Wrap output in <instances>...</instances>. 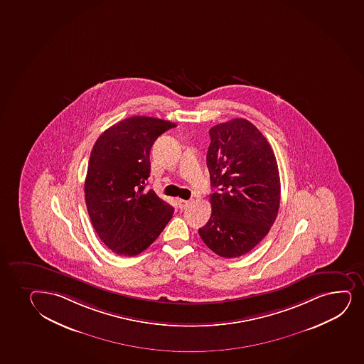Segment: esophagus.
I'll list each match as a JSON object with an SVG mask.
<instances>
[{
  "label": "esophagus",
  "instance_id": "1",
  "mask_svg": "<svg viewBox=\"0 0 364 364\" xmlns=\"http://www.w3.org/2000/svg\"><path fill=\"white\" fill-rule=\"evenodd\" d=\"M190 205H191V200H178V205H179L180 209H185Z\"/></svg>",
  "mask_w": 364,
  "mask_h": 364
}]
</instances>
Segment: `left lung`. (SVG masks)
I'll return each mask as SVG.
<instances>
[{
  "instance_id": "1",
  "label": "left lung",
  "mask_w": 364,
  "mask_h": 364,
  "mask_svg": "<svg viewBox=\"0 0 364 364\" xmlns=\"http://www.w3.org/2000/svg\"><path fill=\"white\" fill-rule=\"evenodd\" d=\"M207 166L212 214L198 229L202 241L223 257L245 255L274 225L281 200L277 161L253 123L233 119L209 129Z\"/></svg>"
}]
</instances>
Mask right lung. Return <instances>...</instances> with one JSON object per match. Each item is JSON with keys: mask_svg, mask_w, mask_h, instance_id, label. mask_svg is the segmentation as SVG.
Segmentation results:
<instances>
[{"mask_svg": "<svg viewBox=\"0 0 364 364\" xmlns=\"http://www.w3.org/2000/svg\"><path fill=\"white\" fill-rule=\"evenodd\" d=\"M174 127L133 116L111 126L92 149L85 181L87 210L99 238L117 255L141 253L172 219V205L145 186L152 145Z\"/></svg>", "mask_w": 364, "mask_h": 364, "instance_id": "1", "label": "right lung"}]
</instances>
